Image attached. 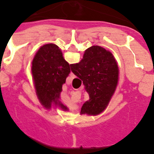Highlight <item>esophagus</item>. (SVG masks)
I'll return each mask as SVG.
<instances>
[{
    "label": "esophagus",
    "instance_id": "34e87169",
    "mask_svg": "<svg viewBox=\"0 0 154 154\" xmlns=\"http://www.w3.org/2000/svg\"><path fill=\"white\" fill-rule=\"evenodd\" d=\"M69 76H70V77H71V78H72V79H73V78H74L75 77H76V76H75L74 74H73V73H72V72H70V74H69Z\"/></svg>",
    "mask_w": 154,
    "mask_h": 154
}]
</instances>
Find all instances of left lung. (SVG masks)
Segmentation results:
<instances>
[{
  "instance_id": "1",
  "label": "left lung",
  "mask_w": 154,
  "mask_h": 154,
  "mask_svg": "<svg viewBox=\"0 0 154 154\" xmlns=\"http://www.w3.org/2000/svg\"><path fill=\"white\" fill-rule=\"evenodd\" d=\"M31 72L36 94L42 106L46 109L55 106L68 111L60 101V95L70 67L60 48L52 43L41 47L32 61Z\"/></svg>"
}]
</instances>
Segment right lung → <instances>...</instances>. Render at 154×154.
Returning a JSON list of instances; mask_svg holds the SVG:
<instances>
[{
  "label": "right lung",
  "mask_w": 154,
  "mask_h": 154,
  "mask_svg": "<svg viewBox=\"0 0 154 154\" xmlns=\"http://www.w3.org/2000/svg\"><path fill=\"white\" fill-rule=\"evenodd\" d=\"M71 70L83 81L89 100L82 105L81 114L96 116L107 108L117 89L119 69L111 52L94 45L85 51L79 63L70 65Z\"/></svg>",
  "instance_id": "obj_1"
}]
</instances>
